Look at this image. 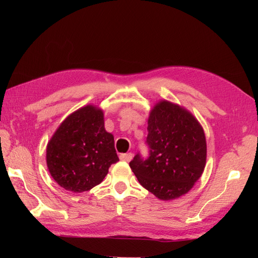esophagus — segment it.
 Segmentation results:
<instances>
[{
    "label": "esophagus",
    "instance_id": "obj_1",
    "mask_svg": "<svg viewBox=\"0 0 258 258\" xmlns=\"http://www.w3.org/2000/svg\"><path fill=\"white\" fill-rule=\"evenodd\" d=\"M132 157H134V155H132L131 153H127V154H120V156H119L120 160H122V161H127V162H129V161L132 159Z\"/></svg>",
    "mask_w": 258,
    "mask_h": 258
}]
</instances>
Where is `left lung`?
Masks as SVG:
<instances>
[{
	"label": "left lung",
	"mask_w": 258,
	"mask_h": 258,
	"mask_svg": "<svg viewBox=\"0 0 258 258\" xmlns=\"http://www.w3.org/2000/svg\"><path fill=\"white\" fill-rule=\"evenodd\" d=\"M148 156L129 162L138 181L161 200L189 191L206 166L204 129L184 108L168 101L156 104L147 122Z\"/></svg>",
	"instance_id": "obj_1"
}]
</instances>
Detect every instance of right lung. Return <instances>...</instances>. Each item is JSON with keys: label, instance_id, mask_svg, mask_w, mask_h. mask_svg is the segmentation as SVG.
Masks as SVG:
<instances>
[{"label": "right lung", "instance_id": "add662e5", "mask_svg": "<svg viewBox=\"0 0 258 258\" xmlns=\"http://www.w3.org/2000/svg\"><path fill=\"white\" fill-rule=\"evenodd\" d=\"M52 178L64 189L82 192L103 181L118 161L114 137L104 129L103 112L87 105L67 117L47 145Z\"/></svg>", "mask_w": 258, "mask_h": 258}]
</instances>
